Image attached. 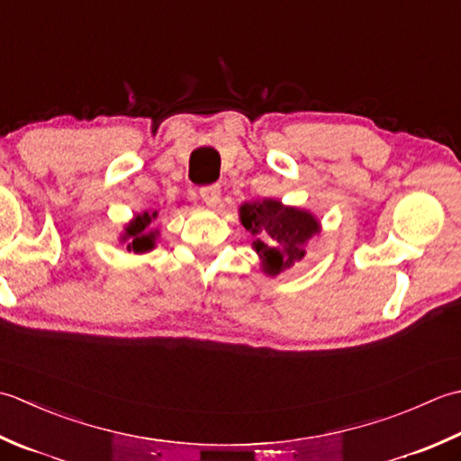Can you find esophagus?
<instances>
[{
	"instance_id": "34e87169",
	"label": "esophagus",
	"mask_w": 461,
	"mask_h": 461,
	"mask_svg": "<svg viewBox=\"0 0 461 461\" xmlns=\"http://www.w3.org/2000/svg\"><path fill=\"white\" fill-rule=\"evenodd\" d=\"M201 199L206 206H217L221 199V186L219 185H209L201 189Z\"/></svg>"
}]
</instances>
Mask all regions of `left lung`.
Instances as JSON below:
<instances>
[{"label":"left lung","mask_w":461,"mask_h":461,"mask_svg":"<svg viewBox=\"0 0 461 461\" xmlns=\"http://www.w3.org/2000/svg\"><path fill=\"white\" fill-rule=\"evenodd\" d=\"M239 219L250 232L252 250L258 255L260 270L268 276H278L303 260L306 244L322 230L314 212L288 206L278 199L242 203Z\"/></svg>","instance_id":"obj_1"}]
</instances>
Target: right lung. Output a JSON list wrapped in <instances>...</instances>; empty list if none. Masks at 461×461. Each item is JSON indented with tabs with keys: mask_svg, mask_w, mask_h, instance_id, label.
<instances>
[{
	"mask_svg": "<svg viewBox=\"0 0 461 461\" xmlns=\"http://www.w3.org/2000/svg\"><path fill=\"white\" fill-rule=\"evenodd\" d=\"M158 217V212H137L133 214L123 230L119 232V242L125 244L127 252H135V255H145V252H151L157 247L158 240V229H149L151 222Z\"/></svg>",
	"mask_w": 461,
	"mask_h": 461,
	"instance_id": "obj_1",
	"label": "right lung"
}]
</instances>
